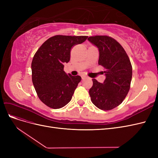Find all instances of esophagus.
Masks as SVG:
<instances>
[{"label": "esophagus", "mask_w": 158, "mask_h": 158, "mask_svg": "<svg viewBox=\"0 0 158 158\" xmlns=\"http://www.w3.org/2000/svg\"><path fill=\"white\" fill-rule=\"evenodd\" d=\"M82 80H85V79H86V78H88V76H82Z\"/></svg>", "instance_id": "34e87169"}]
</instances>
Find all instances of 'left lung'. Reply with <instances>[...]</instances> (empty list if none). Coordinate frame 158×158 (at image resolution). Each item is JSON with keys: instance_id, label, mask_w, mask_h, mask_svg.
<instances>
[{"instance_id": "left-lung-1", "label": "left lung", "mask_w": 158, "mask_h": 158, "mask_svg": "<svg viewBox=\"0 0 158 158\" xmlns=\"http://www.w3.org/2000/svg\"><path fill=\"white\" fill-rule=\"evenodd\" d=\"M88 40L98 48V64L106 69V77L103 84L92 79L93 85L89 90L91 100L100 109L111 110L123 102L130 89L132 75L130 59L121 44L111 37L95 35Z\"/></svg>"}]
</instances>
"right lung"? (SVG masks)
<instances>
[{
	"mask_svg": "<svg viewBox=\"0 0 158 158\" xmlns=\"http://www.w3.org/2000/svg\"><path fill=\"white\" fill-rule=\"evenodd\" d=\"M88 36L55 35L37 51L31 63L32 82L41 101L52 109L65 106L72 99L81 81L64 71L73 46L82 44Z\"/></svg>",
	"mask_w": 158,
	"mask_h": 158,
	"instance_id": "add662e5",
	"label": "right lung"
}]
</instances>
